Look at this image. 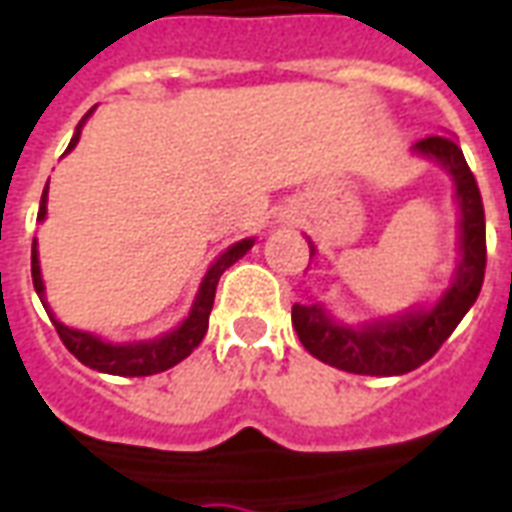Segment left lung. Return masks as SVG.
I'll list each match as a JSON object with an SVG mask.
<instances>
[{"label":"left lung","mask_w":512,"mask_h":512,"mask_svg":"<svg viewBox=\"0 0 512 512\" xmlns=\"http://www.w3.org/2000/svg\"><path fill=\"white\" fill-rule=\"evenodd\" d=\"M413 151L426 159L440 161L456 183V202L461 213V261L453 283L445 288L440 302L432 310H413L356 329L334 324L321 305L291 307V324L297 329L299 343L318 361L353 375L391 378L421 367L451 337L461 318L475 305L483 286L486 215H483L480 188L472 169L467 167L464 153L451 137H440V134L416 142ZM310 256H315L313 245H310Z\"/></svg>","instance_id":"8db88e82"}]
</instances>
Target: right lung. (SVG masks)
<instances>
[{"instance_id": "obj_1", "label": "right lung", "mask_w": 512, "mask_h": 512, "mask_svg": "<svg viewBox=\"0 0 512 512\" xmlns=\"http://www.w3.org/2000/svg\"><path fill=\"white\" fill-rule=\"evenodd\" d=\"M91 115V110L86 113V118ZM86 118L80 121L72 140H69V148L72 151L80 140V129L86 124ZM48 186L42 191V202H40V213L37 218H45L48 213ZM253 237L248 240L234 242L229 251H224L218 259L213 261V267L207 270L202 286H199V294L194 299V307L183 324L175 329V332L161 334L156 340H148V343H105L102 337H96L91 332H80V329H69L61 321H56V315L51 313V307L45 302V286H42V275H40V259H37V240L32 242V280H34V291L40 297L42 307L48 310L51 315L53 326L59 332L61 343L67 345V351L96 372H107V375H121V378H145V375H156V372H164L169 367H175L178 361H183L186 356H191V351L202 343V337L207 334V321H210V310H213V299H215V286H218V278L224 275V270H229L234 261L242 259L245 253L253 248Z\"/></svg>"}]
</instances>
